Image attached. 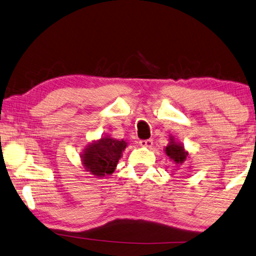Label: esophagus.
Wrapping results in <instances>:
<instances>
[{"label": "esophagus", "instance_id": "esophagus-1", "mask_svg": "<svg viewBox=\"0 0 256 256\" xmlns=\"http://www.w3.org/2000/svg\"><path fill=\"white\" fill-rule=\"evenodd\" d=\"M139 144L142 147H152V139H147V140H140Z\"/></svg>", "mask_w": 256, "mask_h": 256}]
</instances>
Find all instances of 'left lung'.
Wrapping results in <instances>:
<instances>
[{"label":"left lung","mask_w":256,"mask_h":256,"mask_svg":"<svg viewBox=\"0 0 256 256\" xmlns=\"http://www.w3.org/2000/svg\"><path fill=\"white\" fill-rule=\"evenodd\" d=\"M166 154L176 163V164H182L188 158V152H185L184 147L180 144H176L172 136L170 138V144L166 147Z\"/></svg>","instance_id":"obj_1"}]
</instances>
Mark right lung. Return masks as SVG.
Returning a JSON list of instances; mask_svg holds the SVG:
<instances>
[{
  "label": "right lung",
  "mask_w": 256,
  "mask_h": 256,
  "mask_svg": "<svg viewBox=\"0 0 256 256\" xmlns=\"http://www.w3.org/2000/svg\"><path fill=\"white\" fill-rule=\"evenodd\" d=\"M126 144L124 140L102 136L100 140L94 141L84 150L82 164L94 176H108L115 171L118 160L126 148Z\"/></svg>",
  "instance_id": "obj_1"
}]
</instances>
